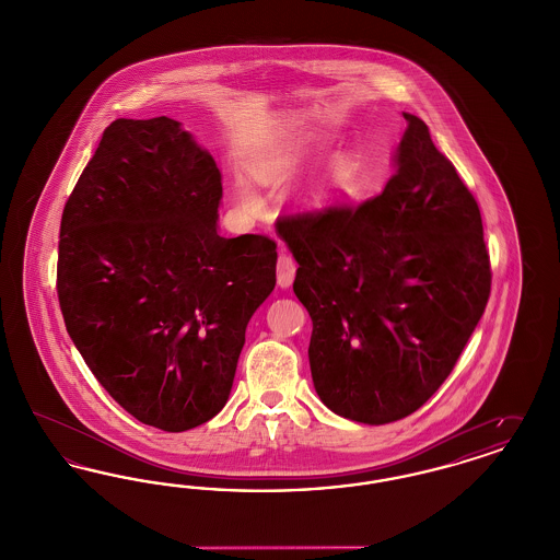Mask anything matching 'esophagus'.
Segmentation results:
<instances>
[{
  "label": "esophagus",
  "mask_w": 560,
  "mask_h": 560,
  "mask_svg": "<svg viewBox=\"0 0 560 560\" xmlns=\"http://www.w3.org/2000/svg\"><path fill=\"white\" fill-rule=\"evenodd\" d=\"M293 277H295V262H293L292 256L290 254H279V260H277V283L281 288H290Z\"/></svg>",
  "instance_id": "obj_1"
}]
</instances>
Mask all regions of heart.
<instances>
[{
  "mask_svg": "<svg viewBox=\"0 0 560 560\" xmlns=\"http://www.w3.org/2000/svg\"><path fill=\"white\" fill-rule=\"evenodd\" d=\"M281 167H283V161H267V163H260V165H258V176L272 178V176H277V174L281 172Z\"/></svg>",
  "mask_w": 560,
  "mask_h": 560,
  "instance_id": "obj_1",
  "label": "heart"
}]
</instances>
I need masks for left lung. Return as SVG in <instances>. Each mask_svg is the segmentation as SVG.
<instances>
[{"label": "left lung", "instance_id": "obj_1", "mask_svg": "<svg viewBox=\"0 0 560 560\" xmlns=\"http://www.w3.org/2000/svg\"><path fill=\"white\" fill-rule=\"evenodd\" d=\"M405 119L397 174L380 195L277 220L313 319L317 395L363 424L400 420L439 390L491 293L477 199L427 124Z\"/></svg>", "mask_w": 560, "mask_h": 560}]
</instances>
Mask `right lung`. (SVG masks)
Masks as SVG:
<instances>
[{
    "label": "right lung",
    "instance_id": "obj_1",
    "mask_svg": "<svg viewBox=\"0 0 560 560\" xmlns=\"http://www.w3.org/2000/svg\"><path fill=\"white\" fill-rule=\"evenodd\" d=\"M222 174L170 117L115 119L67 199L56 292L85 365L138 422L199 427L224 407L277 243L220 237Z\"/></svg>",
    "mask_w": 560,
    "mask_h": 560
}]
</instances>
